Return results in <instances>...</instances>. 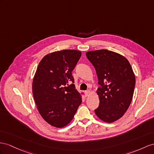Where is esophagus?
Here are the masks:
<instances>
[{
    "label": "esophagus",
    "mask_w": 154,
    "mask_h": 154,
    "mask_svg": "<svg viewBox=\"0 0 154 154\" xmlns=\"http://www.w3.org/2000/svg\"><path fill=\"white\" fill-rule=\"evenodd\" d=\"M90 93V91L89 90H86V91H85V95H86V96H88Z\"/></svg>",
    "instance_id": "esophagus-1"
}]
</instances>
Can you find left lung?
<instances>
[{"mask_svg": "<svg viewBox=\"0 0 154 154\" xmlns=\"http://www.w3.org/2000/svg\"><path fill=\"white\" fill-rule=\"evenodd\" d=\"M86 56L95 68L98 79L100 105L97 116L111 123L127 111L133 99L135 77L129 61L122 55L107 49L88 51Z\"/></svg>", "mask_w": 154, "mask_h": 154, "instance_id": "8db88e82", "label": "left lung"}]
</instances>
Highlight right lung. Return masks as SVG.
Returning <instances> with one entry per match:
<instances>
[{"instance_id":"add662e5","label":"right lung","mask_w":154,"mask_h":154,"mask_svg":"<svg viewBox=\"0 0 154 154\" xmlns=\"http://www.w3.org/2000/svg\"><path fill=\"white\" fill-rule=\"evenodd\" d=\"M81 56L77 50L55 51L45 55L37 68L32 94L38 111L47 123L63 128L72 121L82 102L72 72Z\"/></svg>"}]
</instances>
